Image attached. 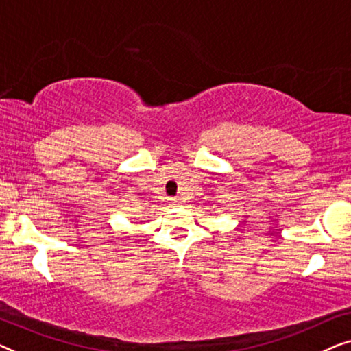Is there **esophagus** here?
<instances>
[{
  "label": "esophagus",
  "instance_id": "esophagus-1",
  "mask_svg": "<svg viewBox=\"0 0 351 351\" xmlns=\"http://www.w3.org/2000/svg\"><path fill=\"white\" fill-rule=\"evenodd\" d=\"M167 204H169V206H179V199L171 198L169 201H167Z\"/></svg>",
  "mask_w": 351,
  "mask_h": 351
}]
</instances>
